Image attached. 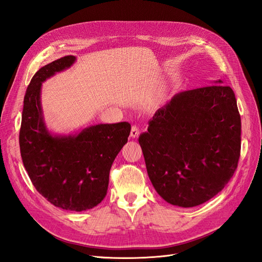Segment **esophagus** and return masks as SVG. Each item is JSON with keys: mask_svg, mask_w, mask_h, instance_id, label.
Segmentation results:
<instances>
[{"mask_svg": "<svg viewBox=\"0 0 262 262\" xmlns=\"http://www.w3.org/2000/svg\"><path fill=\"white\" fill-rule=\"evenodd\" d=\"M139 135V128L137 127L136 125H134L132 127V130H130V137L132 138H137Z\"/></svg>", "mask_w": 262, "mask_h": 262, "instance_id": "34e87169", "label": "esophagus"}]
</instances>
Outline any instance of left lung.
<instances>
[{"instance_id": "1", "label": "left lung", "mask_w": 262, "mask_h": 262, "mask_svg": "<svg viewBox=\"0 0 262 262\" xmlns=\"http://www.w3.org/2000/svg\"><path fill=\"white\" fill-rule=\"evenodd\" d=\"M214 82L176 94L139 136L149 179L173 206L204 204L224 188L237 168V103L231 87Z\"/></svg>"}]
</instances>
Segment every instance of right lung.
Segmentation results:
<instances>
[{"label": "right lung", "instance_id": "right-lung-1", "mask_svg": "<svg viewBox=\"0 0 262 262\" xmlns=\"http://www.w3.org/2000/svg\"><path fill=\"white\" fill-rule=\"evenodd\" d=\"M75 61V56L67 55L33 75L24 98L19 147L38 192L55 207L79 212L104 199L110 170L127 142L130 124H98L70 135L48 130L40 100L42 82L70 69Z\"/></svg>", "mask_w": 262, "mask_h": 262}]
</instances>
